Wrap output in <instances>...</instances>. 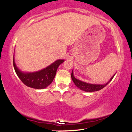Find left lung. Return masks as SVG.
Masks as SVG:
<instances>
[{
    "label": "left lung",
    "instance_id": "obj_1",
    "mask_svg": "<svg viewBox=\"0 0 132 132\" xmlns=\"http://www.w3.org/2000/svg\"><path fill=\"white\" fill-rule=\"evenodd\" d=\"M114 76H115V75H113V77H111L110 80L107 82V83L105 84V85H93V84H89L87 83V82H82L81 81L79 80V79H76V78H75V76H73V71H72L71 73L72 80H73L74 83L75 84V85H76L78 88H79V89H81V90L87 92H96V91H99L100 90V89H103V88L105 87V86L109 83L110 81H111V79H112L114 77Z\"/></svg>",
    "mask_w": 132,
    "mask_h": 132
}]
</instances>
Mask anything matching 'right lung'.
I'll return each mask as SVG.
<instances>
[{
	"mask_svg": "<svg viewBox=\"0 0 132 132\" xmlns=\"http://www.w3.org/2000/svg\"><path fill=\"white\" fill-rule=\"evenodd\" d=\"M64 62L59 59L46 68L34 73H23L17 68L13 59V65L18 77L27 86L35 89H44L53 82L59 65Z\"/></svg>",
	"mask_w": 132,
	"mask_h": 132,
	"instance_id": "obj_1",
	"label": "right lung"
}]
</instances>
